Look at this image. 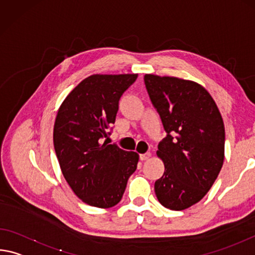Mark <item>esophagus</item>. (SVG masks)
I'll return each instance as SVG.
<instances>
[{"label": "esophagus", "mask_w": 255, "mask_h": 255, "mask_svg": "<svg viewBox=\"0 0 255 255\" xmlns=\"http://www.w3.org/2000/svg\"><path fill=\"white\" fill-rule=\"evenodd\" d=\"M149 157H151V153H149V152L144 153V154H140L139 155V159L142 160V161H146V160L149 159Z\"/></svg>", "instance_id": "esophagus-1"}]
</instances>
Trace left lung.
Segmentation results:
<instances>
[{
  "instance_id": "obj_1",
  "label": "left lung",
  "mask_w": 255,
  "mask_h": 255,
  "mask_svg": "<svg viewBox=\"0 0 255 255\" xmlns=\"http://www.w3.org/2000/svg\"><path fill=\"white\" fill-rule=\"evenodd\" d=\"M167 137L156 155L164 172L154 184L164 208L181 211L205 196L225 159V126L212 96L200 84L177 77L144 76Z\"/></svg>"
}]
</instances>
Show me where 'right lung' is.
<instances>
[{
    "mask_svg": "<svg viewBox=\"0 0 255 255\" xmlns=\"http://www.w3.org/2000/svg\"><path fill=\"white\" fill-rule=\"evenodd\" d=\"M137 74L92 75L64 99L56 115L53 143L67 183L80 200L108 209L118 204L139 155L102 143L115 124L121 95Z\"/></svg>",
    "mask_w": 255,
    "mask_h": 255,
    "instance_id": "1",
    "label": "right lung"
}]
</instances>
